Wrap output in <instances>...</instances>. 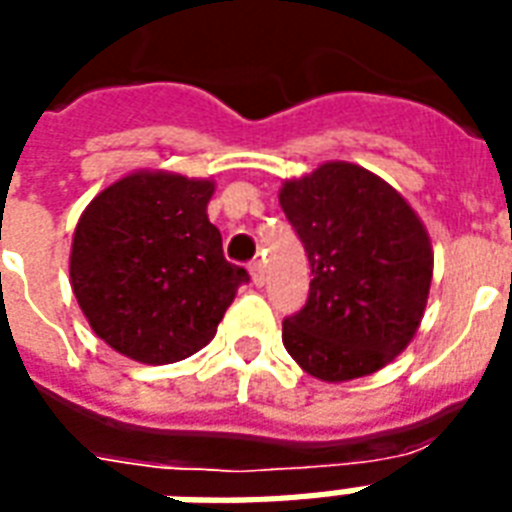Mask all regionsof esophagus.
I'll list each match as a JSON object with an SVG mask.
<instances>
[{"label": "esophagus", "mask_w": 512, "mask_h": 512, "mask_svg": "<svg viewBox=\"0 0 512 512\" xmlns=\"http://www.w3.org/2000/svg\"><path fill=\"white\" fill-rule=\"evenodd\" d=\"M249 274H252V282H255L257 287L266 285V268H263L260 260H252V263H249Z\"/></svg>", "instance_id": "1"}]
</instances>
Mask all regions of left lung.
Segmentation results:
<instances>
[{"mask_svg": "<svg viewBox=\"0 0 512 512\" xmlns=\"http://www.w3.org/2000/svg\"><path fill=\"white\" fill-rule=\"evenodd\" d=\"M312 266L306 306L282 323L293 361L325 382L380 372L407 350L429 301L434 252L399 192L352 162L279 189Z\"/></svg>", "mask_w": 512, "mask_h": 512, "instance_id": "obj_1", "label": "left lung"}]
</instances>
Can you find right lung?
Segmentation results:
<instances>
[{"mask_svg":"<svg viewBox=\"0 0 512 512\" xmlns=\"http://www.w3.org/2000/svg\"><path fill=\"white\" fill-rule=\"evenodd\" d=\"M211 179L135 170L86 206L70 249V285L102 342L140 363H176L203 350L236 290L208 222Z\"/></svg>","mask_w":512,"mask_h":512,"instance_id":"right-lung-1","label":"right lung"}]
</instances>
